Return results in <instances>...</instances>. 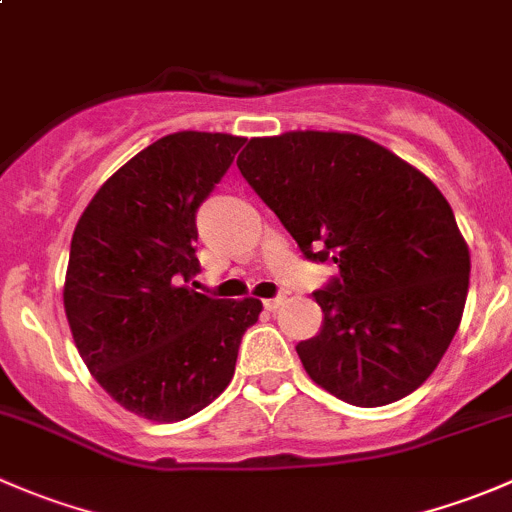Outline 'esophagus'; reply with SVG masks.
<instances>
[{"instance_id": "esophagus-1", "label": "esophagus", "mask_w": 512, "mask_h": 512, "mask_svg": "<svg viewBox=\"0 0 512 512\" xmlns=\"http://www.w3.org/2000/svg\"><path fill=\"white\" fill-rule=\"evenodd\" d=\"M285 302H287V294H277V297L265 299V309H270V312H275V309H280Z\"/></svg>"}]
</instances>
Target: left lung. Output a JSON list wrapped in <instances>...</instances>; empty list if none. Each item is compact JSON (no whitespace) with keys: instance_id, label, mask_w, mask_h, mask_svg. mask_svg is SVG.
Wrapping results in <instances>:
<instances>
[{"instance_id":"1","label":"left lung","mask_w":512,"mask_h":512,"mask_svg":"<svg viewBox=\"0 0 512 512\" xmlns=\"http://www.w3.org/2000/svg\"><path fill=\"white\" fill-rule=\"evenodd\" d=\"M237 168L304 257L339 267L312 294L322 332L297 344L309 379L364 409L416 391L456 337L471 275L441 190L359 133L250 138Z\"/></svg>"}]
</instances>
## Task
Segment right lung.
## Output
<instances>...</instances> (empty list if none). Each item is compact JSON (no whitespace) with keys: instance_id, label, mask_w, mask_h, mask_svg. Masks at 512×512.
<instances>
[{"instance_id":"1","label":"right lung","mask_w":512,"mask_h":512,"mask_svg":"<svg viewBox=\"0 0 512 512\" xmlns=\"http://www.w3.org/2000/svg\"><path fill=\"white\" fill-rule=\"evenodd\" d=\"M242 143L230 133L163 136L98 188L71 237L64 309L76 349L103 391L148 421H183L213 404L260 319V299L188 287L195 213Z\"/></svg>"}]
</instances>
